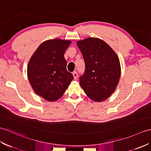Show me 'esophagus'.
<instances>
[{
  "instance_id": "34e87169",
  "label": "esophagus",
  "mask_w": 151,
  "mask_h": 151,
  "mask_svg": "<svg viewBox=\"0 0 151 151\" xmlns=\"http://www.w3.org/2000/svg\"><path fill=\"white\" fill-rule=\"evenodd\" d=\"M73 76H74V79L76 80V78H77V77H78L77 72H76V71H74V72L73 73Z\"/></svg>"
}]
</instances>
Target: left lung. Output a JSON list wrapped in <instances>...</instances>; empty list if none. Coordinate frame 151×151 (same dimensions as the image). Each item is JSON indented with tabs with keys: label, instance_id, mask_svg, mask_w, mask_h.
Wrapping results in <instances>:
<instances>
[{
	"label": "left lung",
	"instance_id": "obj_1",
	"mask_svg": "<svg viewBox=\"0 0 151 151\" xmlns=\"http://www.w3.org/2000/svg\"><path fill=\"white\" fill-rule=\"evenodd\" d=\"M85 62V70L80 76V85L92 100L102 101L114 93L121 76L120 62L108 45L98 38L78 41Z\"/></svg>",
	"mask_w": 151,
	"mask_h": 151
}]
</instances>
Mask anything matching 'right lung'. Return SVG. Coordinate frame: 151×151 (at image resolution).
Here are the masks:
<instances>
[{"label": "right lung", "instance_id": "1", "mask_svg": "<svg viewBox=\"0 0 151 151\" xmlns=\"http://www.w3.org/2000/svg\"><path fill=\"white\" fill-rule=\"evenodd\" d=\"M70 41L50 40L41 43L32 56L28 78L34 91L48 101H55L65 93L74 77L66 69L64 53Z\"/></svg>", "mask_w": 151, "mask_h": 151}]
</instances>
